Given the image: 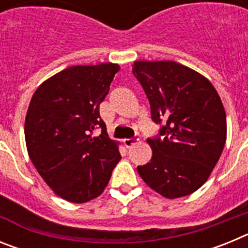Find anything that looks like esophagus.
Listing matches in <instances>:
<instances>
[{"instance_id":"34e87169","label":"esophagus","mask_w":248,"mask_h":248,"mask_svg":"<svg viewBox=\"0 0 248 248\" xmlns=\"http://www.w3.org/2000/svg\"><path fill=\"white\" fill-rule=\"evenodd\" d=\"M138 141H139V139H138V138H135V137L129 138V139H124V145H125L126 148H129V146H131L133 144L138 143Z\"/></svg>"}]
</instances>
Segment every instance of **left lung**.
Returning <instances> with one entry per match:
<instances>
[{
  "instance_id": "left-lung-1",
  "label": "left lung",
  "mask_w": 248,
  "mask_h": 248,
  "mask_svg": "<svg viewBox=\"0 0 248 248\" xmlns=\"http://www.w3.org/2000/svg\"><path fill=\"white\" fill-rule=\"evenodd\" d=\"M150 103L159 135L149 138L150 163L138 166L149 187L176 199L201 187L226 141V113L214 85L189 67L171 61L133 65Z\"/></svg>"
}]
</instances>
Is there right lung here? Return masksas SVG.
I'll use <instances>...</instances> for the list:
<instances>
[{
	"mask_svg": "<svg viewBox=\"0 0 248 248\" xmlns=\"http://www.w3.org/2000/svg\"><path fill=\"white\" fill-rule=\"evenodd\" d=\"M119 65H73L39 85L28 107L25 137L37 171L58 196L71 202L104 191L122 159L108 137L99 105ZM100 130L94 137L93 133Z\"/></svg>",
	"mask_w": 248,
	"mask_h": 248,
	"instance_id": "1",
	"label": "right lung"
}]
</instances>
